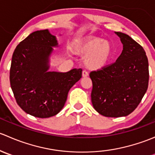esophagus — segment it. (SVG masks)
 Masks as SVG:
<instances>
[{
	"mask_svg": "<svg viewBox=\"0 0 155 155\" xmlns=\"http://www.w3.org/2000/svg\"><path fill=\"white\" fill-rule=\"evenodd\" d=\"M82 77H87V76H88V73H87L86 71H85V70H84V71H82Z\"/></svg>",
	"mask_w": 155,
	"mask_h": 155,
	"instance_id": "obj_1",
	"label": "esophagus"
}]
</instances>
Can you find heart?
Returning <instances> with one entry per match:
<instances>
[{"label":"heart","instance_id":"1","mask_svg":"<svg viewBox=\"0 0 155 155\" xmlns=\"http://www.w3.org/2000/svg\"><path fill=\"white\" fill-rule=\"evenodd\" d=\"M76 54L85 56L84 64L87 68L98 70L105 68L113 54L111 43L101 37H87L79 42L75 48Z\"/></svg>","mask_w":155,"mask_h":155}]
</instances>
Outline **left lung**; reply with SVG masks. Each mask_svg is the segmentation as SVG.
Segmentation results:
<instances>
[{
  "label": "left lung",
  "instance_id": "8db88e82",
  "mask_svg": "<svg viewBox=\"0 0 155 155\" xmlns=\"http://www.w3.org/2000/svg\"><path fill=\"white\" fill-rule=\"evenodd\" d=\"M123 45L116 61L90 73L91 97L95 110L106 117L127 116L141 102L148 85V61L145 50L127 34L115 32Z\"/></svg>",
  "mask_w": 155,
  "mask_h": 155
}]
</instances>
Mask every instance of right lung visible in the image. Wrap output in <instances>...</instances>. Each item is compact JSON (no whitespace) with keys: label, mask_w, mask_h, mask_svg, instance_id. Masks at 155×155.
<instances>
[{"label":"right lung","mask_w":155,"mask_h":155,"mask_svg":"<svg viewBox=\"0 0 155 155\" xmlns=\"http://www.w3.org/2000/svg\"><path fill=\"white\" fill-rule=\"evenodd\" d=\"M58 46L48 29L31 33L15 48L10 71L11 88L17 104L37 118L57 115L70 89L82 77V69L66 73L49 71L50 57Z\"/></svg>","instance_id":"right-lung-1"}]
</instances>
